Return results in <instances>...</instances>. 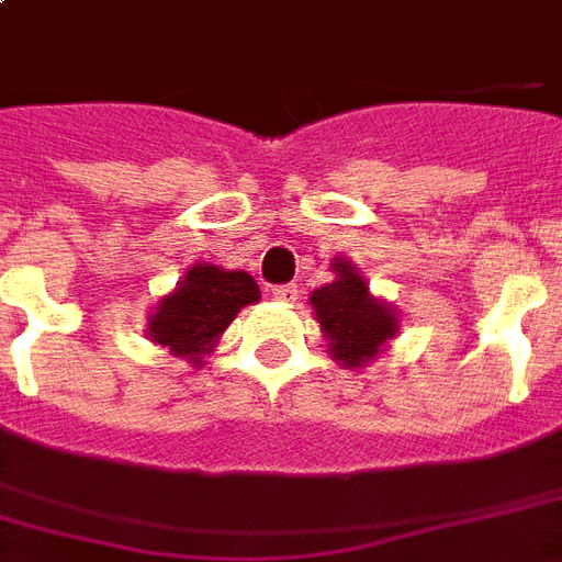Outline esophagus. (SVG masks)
<instances>
[{
	"instance_id": "obj_1",
	"label": "esophagus",
	"mask_w": 562,
	"mask_h": 562,
	"mask_svg": "<svg viewBox=\"0 0 562 562\" xmlns=\"http://www.w3.org/2000/svg\"><path fill=\"white\" fill-rule=\"evenodd\" d=\"M271 294H273V300H280V303H297V300H300L297 282H285V285H273Z\"/></svg>"
}]
</instances>
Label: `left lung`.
I'll return each mask as SVG.
<instances>
[{"instance_id":"8db88e82","label":"left lung","mask_w":562,"mask_h":562,"mask_svg":"<svg viewBox=\"0 0 562 562\" xmlns=\"http://www.w3.org/2000/svg\"><path fill=\"white\" fill-rule=\"evenodd\" d=\"M338 280L312 294L317 324L326 333L329 352L347 368H361L396 333V317L368 291V282L350 262H335Z\"/></svg>"}]
</instances>
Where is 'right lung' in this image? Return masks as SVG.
Listing matches in <instances>:
<instances>
[{
	"label": "right lung",
	"mask_w": 562,
	"mask_h": 562,
	"mask_svg": "<svg viewBox=\"0 0 562 562\" xmlns=\"http://www.w3.org/2000/svg\"><path fill=\"white\" fill-rule=\"evenodd\" d=\"M256 300L259 285L250 273L194 265L178 291L160 300L148 335L175 356H189L194 364L215 347V338L227 329L238 308Z\"/></svg>",
	"instance_id": "obj_1"
}]
</instances>
